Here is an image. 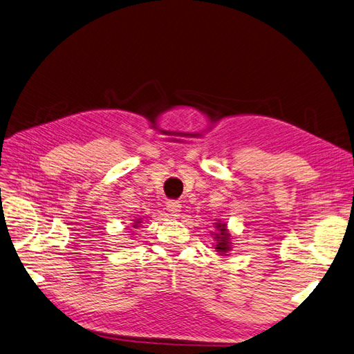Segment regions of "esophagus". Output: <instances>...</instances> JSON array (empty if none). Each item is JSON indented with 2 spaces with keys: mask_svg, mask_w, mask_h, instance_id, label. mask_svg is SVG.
Instances as JSON below:
<instances>
[{
  "mask_svg": "<svg viewBox=\"0 0 354 354\" xmlns=\"http://www.w3.org/2000/svg\"><path fill=\"white\" fill-rule=\"evenodd\" d=\"M167 206V211L174 215V216H179V212H180V207H183V205H180V202L178 201H169L166 203Z\"/></svg>",
  "mask_w": 354,
  "mask_h": 354,
  "instance_id": "34e87169",
  "label": "esophagus"
}]
</instances>
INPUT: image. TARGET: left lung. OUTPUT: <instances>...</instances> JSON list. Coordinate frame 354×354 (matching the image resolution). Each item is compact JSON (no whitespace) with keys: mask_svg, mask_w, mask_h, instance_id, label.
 <instances>
[{"mask_svg":"<svg viewBox=\"0 0 354 354\" xmlns=\"http://www.w3.org/2000/svg\"><path fill=\"white\" fill-rule=\"evenodd\" d=\"M215 221V232H212V236L215 239V250L220 256H227V252L232 250V234L229 233L227 224L221 223L220 220Z\"/></svg>","mask_w":354,"mask_h":354,"instance_id":"8db88e82","label":"left lung"}]
</instances>
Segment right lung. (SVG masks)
Masks as SVG:
<instances>
[{"label": "right lung", "instance_id": "1", "mask_svg": "<svg viewBox=\"0 0 354 354\" xmlns=\"http://www.w3.org/2000/svg\"><path fill=\"white\" fill-rule=\"evenodd\" d=\"M140 223H142V218H138V220H136V221L133 223V227H134V229L140 227Z\"/></svg>", "mask_w": 354, "mask_h": 354}]
</instances>
